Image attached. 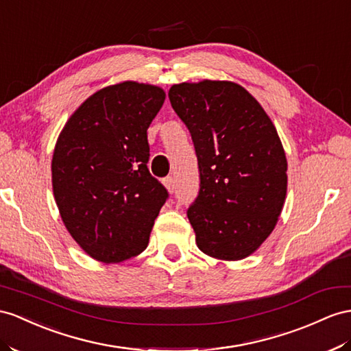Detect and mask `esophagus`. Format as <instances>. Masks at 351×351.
<instances>
[{
	"instance_id": "esophagus-1",
	"label": "esophagus",
	"mask_w": 351,
	"mask_h": 351,
	"mask_svg": "<svg viewBox=\"0 0 351 351\" xmlns=\"http://www.w3.org/2000/svg\"><path fill=\"white\" fill-rule=\"evenodd\" d=\"M163 184H165V186H166V190L172 194L173 191H175V179L172 178V176H167L165 181H163Z\"/></svg>"
}]
</instances>
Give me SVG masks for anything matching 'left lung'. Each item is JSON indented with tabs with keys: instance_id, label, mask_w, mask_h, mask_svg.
<instances>
[{
	"instance_id": "8db88e82",
	"label": "left lung",
	"mask_w": 351,
	"mask_h": 351,
	"mask_svg": "<svg viewBox=\"0 0 351 351\" xmlns=\"http://www.w3.org/2000/svg\"><path fill=\"white\" fill-rule=\"evenodd\" d=\"M169 99L199 160L200 191L186 212L197 246L222 261L252 255L274 230L287 191V160L271 119L232 82L173 84Z\"/></svg>"
}]
</instances>
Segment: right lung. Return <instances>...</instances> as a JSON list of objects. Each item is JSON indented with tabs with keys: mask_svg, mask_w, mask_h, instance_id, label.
Returning <instances> with one entry per match:
<instances>
[{
	"mask_svg": "<svg viewBox=\"0 0 351 351\" xmlns=\"http://www.w3.org/2000/svg\"><path fill=\"white\" fill-rule=\"evenodd\" d=\"M165 99L152 84L104 87L77 108L56 141L51 185L60 218L96 261L121 263L148 246L169 195L147 167V130Z\"/></svg>",
	"mask_w": 351,
	"mask_h": 351,
	"instance_id": "1",
	"label": "right lung"
}]
</instances>
